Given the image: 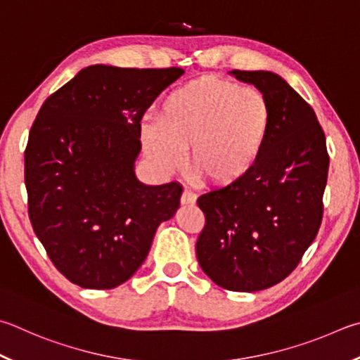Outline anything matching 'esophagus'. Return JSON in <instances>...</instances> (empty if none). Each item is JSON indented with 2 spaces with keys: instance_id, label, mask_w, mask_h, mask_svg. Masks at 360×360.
Masks as SVG:
<instances>
[{
  "instance_id": "34e87169",
  "label": "esophagus",
  "mask_w": 360,
  "mask_h": 360,
  "mask_svg": "<svg viewBox=\"0 0 360 360\" xmlns=\"http://www.w3.org/2000/svg\"><path fill=\"white\" fill-rule=\"evenodd\" d=\"M181 202L182 205H195V202H197V195L191 191H184L182 192Z\"/></svg>"
}]
</instances>
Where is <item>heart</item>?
<instances>
[{"mask_svg":"<svg viewBox=\"0 0 360 360\" xmlns=\"http://www.w3.org/2000/svg\"><path fill=\"white\" fill-rule=\"evenodd\" d=\"M141 127V145L154 165L176 172L188 165L209 186L231 187L257 167L271 127L266 96L253 86L200 78L169 93Z\"/></svg>","mask_w":360,"mask_h":360,"instance_id":"1","label":"heart"}]
</instances>
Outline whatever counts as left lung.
I'll list each match as a JSON object with an SVG mask.
<instances>
[{
  "instance_id": "8db88e82",
  "label": "left lung",
  "mask_w": 360,
  "mask_h": 360,
  "mask_svg": "<svg viewBox=\"0 0 360 360\" xmlns=\"http://www.w3.org/2000/svg\"><path fill=\"white\" fill-rule=\"evenodd\" d=\"M266 96L271 127L261 158L231 187L202 193L197 258L230 291L271 288L296 269L323 220L329 154L313 108L269 70H231Z\"/></svg>"
}]
</instances>
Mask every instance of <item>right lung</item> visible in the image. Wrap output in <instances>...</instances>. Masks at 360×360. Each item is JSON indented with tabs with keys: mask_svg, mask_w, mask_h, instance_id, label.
I'll use <instances>...</instances> for the list:
<instances>
[{
	"mask_svg": "<svg viewBox=\"0 0 360 360\" xmlns=\"http://www.w3.org/2000/svg\"><path fill=\"white\" fill-rule=\"evenodd\" d=\"M182 74L96 64L39 110L25 149L30 220L51 263L82 288L127 282L178 211L181 184L146 186L134 168L143 115Z\"/></svg>",
	"mask_w": 360,
	"mask_h": 360,
	"instance_id": "obj_1",
	"label": "right lung"
}]
</instances>
